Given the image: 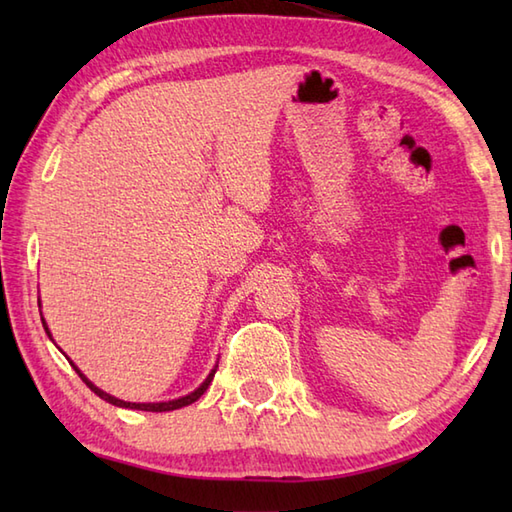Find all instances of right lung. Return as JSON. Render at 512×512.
Wrapping results in <instances>:
<instances>
[{"label":"right lung","instance_id":"obj_1","mask_svg":"<svg viewBox=\"0 0 512 512\" xmlns=\"http://www.w3.org/2000/svg\"><path fill=\"white\" fill-rule=\"evenodd\" d=\"M43 321V319H41ZM43 328H46V332H48V325H46V321H43ZM48 336H50V332H48ZM70 365L74 367V372L81 376V380L85 385H88L96 396H101L103 400H107V402H112V405H116V407H125V409H138V411H173V409H180V407H187V405H191V402H195L198 400L206 389H209V385H211V380H213V376H215V372H217V365H215V369H211V374L206 376V380L204 383L193 391V394H189V396H182V398H178V400H169V402H125V400H118V398H114V396H110V394H105V391H101L99 387L96 385H92L88 378H85L81 372H79V367H76L72 361H70Z\"/></svg>","mask_w":512,"mask_h":512}]
</instances>
